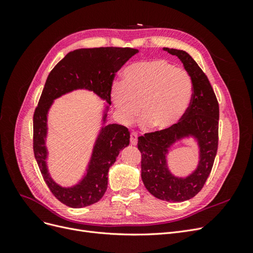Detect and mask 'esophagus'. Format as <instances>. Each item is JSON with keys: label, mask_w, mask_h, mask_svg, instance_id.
I'll return each instance as SVG.
<instances>
[{"label": "esophagus", "mask_w": 253, "mask_h": 253, "mask_svg": "<svg viewBox=\"0 0 253 253\" xmlns=\"http://www.w3.org/2000/svg\"><path fill=\"white\" fill-rule=\"evenodd\" d=\"M129 140H131V143L133 145H136L137 144V140H138V135H137V133L132 132L131 133V137H129Z\"/></svg>", "instance_id": "1"}]
</instances>
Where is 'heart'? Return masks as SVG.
<instances>
[{
  "mask_svg": "<svg viewBox=\"0 0 253 253\" xmlns=\"http://www.w3.org/2000/svg\"><path fill=\"white\" fill-rule=\"evenodd\" d=\"M193 95L190 75L164 59L140 61L122 73V83H114L111 99L120 119L132 122L139 114L152 126L166 131L185 117Z\"/></svg>",
  "mask_w": 253,
  "mask_h": 253,
  "instance_id": "heart-1",
  "label": "heart"
}]
</instances>
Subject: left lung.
Listing matches in <instances>:
<instances>
[{"instance_id": "8db88e82", "label": "left lung", "mask_w": 253, "mask_h": 253, "mask_svg": "<svg viewBox=\"0 0 253 253\" xmlns=\"http://www.w3.org/2000/svg\"><path fill=\"white\" fill-rule=\"evenodd\" d=\"M178 57L190 75L193 95L188 112L179 124L138 137L141 153V178L144 187L158 200L180 203L194 197L208 178L218 145V102L202 68L185 50L163 48ZM192 138L199 148V164L187 176H176L169 170L166 155L176 143Z\"/></svg>"}]
</instances>
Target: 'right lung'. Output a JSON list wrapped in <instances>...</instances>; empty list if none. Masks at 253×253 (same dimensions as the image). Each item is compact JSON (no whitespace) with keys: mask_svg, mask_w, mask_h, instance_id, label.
Segmentation results:
<instances>
[{"mask_svg":"<svg viewBox=\"0 0 253 253\" xmlns=\"http://www.w3.org/2000/svg\"><path fill=\"white\" fill-rule=\"evenodd\" d=\"M138 52L129 47L79 48L70 51L52 68L45 82L39 103L34 114V153L43 178L51 193L71 208L93 205L108 189V173L121 150L129 144L127 127L106 125L111 105V88L116 74L126 61ZM93 91L107 103L86 173L71 187H63L52 179L48 170V112L56 98L73 90Z\"/></svg>","mask_w":253,"mask_h":253,"instance_id":"add662e5","label":"right lung"}]
</instances>
